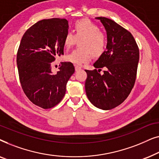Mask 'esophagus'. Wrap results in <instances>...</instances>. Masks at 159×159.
Wrapping results in <instances>:
<instances>
[{"mask_svg":"<svg viewBox=\"0 0 159 159\" xmlns=\"http://www.w3.org/2000/svg\"><path fill=\"white\" fill-rule=\"evenodd\" d=\"M80 69H81V67L79 66H75V71H80Z\"/></svg>","mask_w":159,"mask_h":159,"instance_id":"34e87169","label":"esophagus"}]
</instances>
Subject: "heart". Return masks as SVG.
<instances>
[{
    "label": "heart",
    "mask_w": 159,
    "mask_h": 159,
    "mask_svg": "<svg viewBox=\"0 0 159 159\" xmlns=\"http://www.w3.org/2000/svg\"><path fill=\"white\" fill-rule=\"evenodd\" d=\"M75 35L67 32L64 36V45L66 48H70L76 40H80L81 48L76 49L66 56V59L75 64L82 65L91 59V53L98 56L103 53L106 45V36L100 31L99 27L90 19H80L74 25Z\"/></svg>",
    "instance_id": "heart-1"
}]
</instances>
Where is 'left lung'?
I'll return each mask as SVG.
<instances>
[{"instance_id":"1","label":"left lung","mask_w":159,"mask_h":159,"mask_svg":"<svg viewBox=\"0 0 159 159\" xmlns=\"http://www.w3.org/2000/svg\"><path fill=\"white\" fill-rule=\"evenodd\" d=\"M107 34L106 51L94 63V70H85V92L89 101L102 110L112 109L125 101L135 82L139 49L129 31L111 19L96 17ZM106 67L103 75L99 72Z\"/></svg>"}]
</instances>
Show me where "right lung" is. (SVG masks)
<instances>
[{"label": "right lung", "mask_w": 159, "mask_h": 159, "mask_svg": "<svg viewBox=\"0 0 159 159\" xmlns=\"http://www.w3.org/2000/svg\"><path fill=\"white\" fill-rule=\"evenodd\" d=\"M69 30L65 19H43L21 38L16 64L24 93L34 105L47 109L57 105L66 93V83L75 72L70 62H62L53 74L51 63L64 55V39Z\"/></svg>", "instance_id": "add662e5"}]
</instances>
